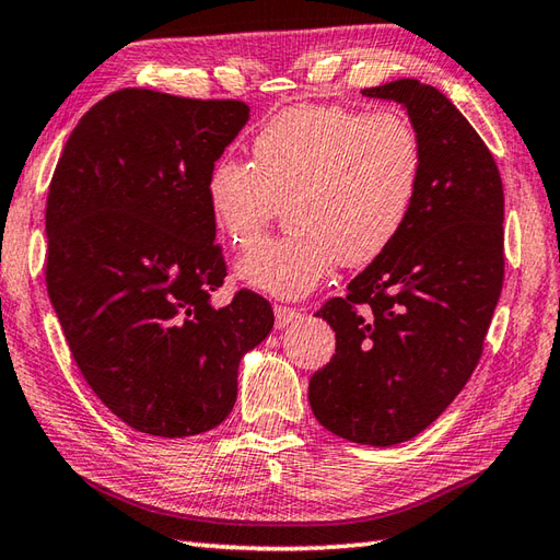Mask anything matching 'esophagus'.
Masks as SVG:
<instances>
[{
	"label": "esophagus",
	"instance_id": "34e87169",
	"mask_svg": "<svg viewBox=\"0 0 560 560\" xmlns=\"http://www.w3.org/2000/svg\"><path fill=\"white\" fill-rule=\"evenodd\" d=\"M299 317H301V313L295 311V307H289V305H273V323H277L279 329L293 325Z\"/></svg>",
	"mask_w": 560,
	"mask_h": 560
}]
</instances>
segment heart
<instances>
[{
  "instance_id": "heart-1",
  "label": "heart",
  "mask_w": 560,
  "mask_h": 560,
  "mask_svg": "<svg viewBox=\"0 0 560 560\" xmlns=\"http://www.w3.org/2000/svg\"><path fill=\"white\" fill-rule=\"evenodd\" d=\"M255 165L223 156L211 165L207 201L235 247L257 243L289 205L293 233L237 259L245 287L301 299L341 259L371 265L409 223L423 180V144L399 110L303 103L281 110L253 141Z\"/></svg>"
}]
</instances>
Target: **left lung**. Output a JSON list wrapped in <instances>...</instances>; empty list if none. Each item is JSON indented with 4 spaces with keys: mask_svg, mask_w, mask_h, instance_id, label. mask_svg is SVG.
I'll return each mask as SVG.
<instances>
[{
    "mask_svg": "<svg viewBox=\"0 0 560 560\" xmlns=\"http://www.w3.org/2000/svg\"><path fill=\"white\" fill-rule=\"evenodd\" d=\"M407 110L423 144L409 223L385 255L317 311L337 353L307 399L327 431L389 447L425 431L477 368L501 299L503 183L489 147L438 89L399 79L363 89Z\"/></svg>",
    "mask_w": 560,
    "mask_h": 560,
    "instance_id": "left-lung-1",
    "label": "left lung"
}]
</instances>
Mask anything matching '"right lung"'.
<instances>
[{
    "label": "right lung",
    "instance_id": "add662e5",
    "mask_svg": "<svg viewBox=\"0 0 560 560\" xmlns=\"http://www.w3.org/2000/svg\"><path fill=\"white\" fill-rule=\"evenodd\" d=\"M249 120L243 101L122 89L69 135L47 192L45 281L83 380L135 431L187 438L231 413L269 301L211 303L225 261L207 177Z\"/></svg>",
    "mask_w": 560,
    "mask_h": 560
}]
</instances>
